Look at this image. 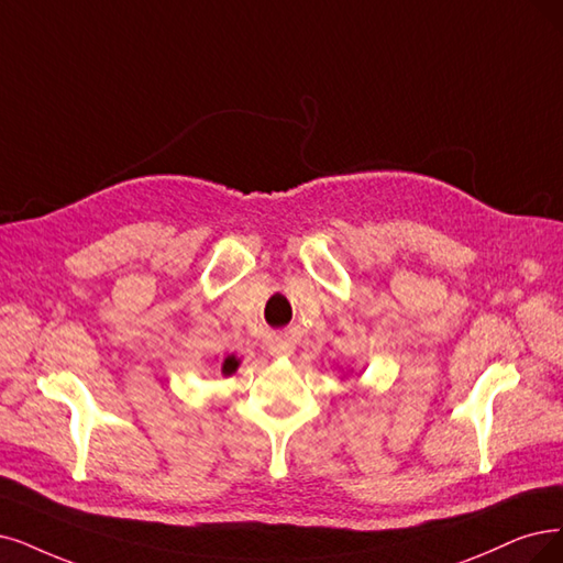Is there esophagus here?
<instances>
[{
  "instance_id": "esophagus-1",
  "label": "esophagus",
  "mask_w": 563,
  "mask_h": 563,
  "mask_svg": "<svg viewBox=\"0 0 563 563\" xmlns=\"http://www.w3.org/2000/svg\"><path fill=\"white\" fill-rule=\"evenodd\" d=\"M271 352H274V355H289V352H292V347H289L287 343H278V345L271 347Z\"/></svg>"
}]
</instances>
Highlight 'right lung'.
Instances as JSON below:
<instances>
[{
	"mask_svg": "<svg viewBox=\"0 0 563 563\" xmlns=\"http://www.w3.org/2000/svg\"><path fill=\"white\" fill-rule=\"evenodd\" d=\"M236 366H239L236 357H227V360H224V364H222V373H224V376H229V373H234V371H236Z\"/></svg>",
	"mask_w": 563,
	"mask_h": 563,
	"instance_id": "1",
	"label": "right lung"
}]
</instances>
